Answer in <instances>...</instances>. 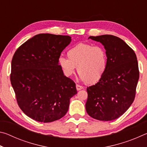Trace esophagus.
<instances>
[{
	"label": "esophagus",
	"instance_id": "esophagus-1",
	"mask_svg": "<svg viewBox=\"0 0 147 147\" xmlns=\"http://www.w3.org/2000/svg\"><path fill=\"white\" fill-rule=\"evenodd\" d=\"M76 89H77V90H78V91L81 90V89H83V87L81 86H80V85H78V84H76Z\"/></svg>",
	"mask_w": 147,
	"mask_h": 147
}]
</instances>
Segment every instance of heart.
<instances>
[{
  "label": "heart",
  "instance_id": "b5f03b06",
  "mask_svg": "<svg viewBox=\"0 0 147 147\" xmlns=\"http://www.w3.org/2000/svg\"><path fill=\"white\" fill-rule=\"evenodd\" d=\"M67 56L68 58L60 57L58 61L67 76L73 75L77 67L80 80L94 84L106 73L108 59L105 49L101 46L79 43L69 50Z\"/></svg>",
  "mask_w": 147,
  "mask_h": 147
}]
</instances>
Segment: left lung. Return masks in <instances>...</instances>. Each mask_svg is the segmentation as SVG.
I'll return each instance as SVG.
<instances>
[{"label": "left lung", "mask_w": 147, "mask_h": 147, "mask_svg": "<svg viewBox=\"0 0 147 147\" xmlns=\"http://www.w3.org/2000/svg\"><path fill=\"white\" fill-rule=\"evenodd\" d=\"M89 38L103 45L108 64L102 78L87 88L86 111L99 121L115 120L126 112L135 98L139 77L137 57L118 37L102 35Z\"/></svg>", "instance_id": "8db88e82"}]
</instances>
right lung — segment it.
Returning <instances> with one entry per match:
<instances>
[{
    "label": "right lung",
    "mask_w": 147,
    "mask_h": 147,
    "mask_svg": "<svg viewBox=\"0 0 147 147\" xmlns=\"http://www.w3.org/2000/svg\"><path fill=\"white\" fill-rule=\"evenodd\" d=\"M69 36L40 34L20 46L11 60L10 80L17 104L26 115L39 122L58 120L67 112L76 84L59 65Z\"/></svg>",
    "instance_id": "right-lung-1"
}]
</instances>
